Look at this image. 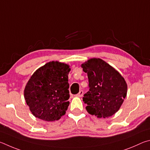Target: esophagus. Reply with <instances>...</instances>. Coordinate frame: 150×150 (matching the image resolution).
<instances>
[{"label":"esophagus","instance_id":"esophagus-1","mask_svg":"<svg viewBox=\"0 0 150 150\" xmlns=\"http://www.w3.org/2000/svg\"><path fill=\"white\" fill-rule=\"evenodd\" d=\"M83 90H80V91H79V93H78L77 95H76V96H78V97H82V96H83Z\"/></svg>","mask_w":150,"mask_h":150}]
</instances>
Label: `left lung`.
I'll return each mask as SVG.
<instances>
[{
  "mask_svg": "<svg viewBox=\"0 0 150 150\" xmlns=\"http://www.w3.org/2000/svg\"><path fill=\"white\" fill-rule=\"evenodd\" d=\"M82 67L89 81V91L83 98L88 113L99 118L113 115L127 96V84L124 78L101 59L88 60Z\"/></svg>",
  "mask_w": 150,
  "mask_h": 150,
  "instance_id": "8db88e82",
  "label": "left lung"
}]
</instances>
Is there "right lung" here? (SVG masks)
I'll use <instances>...</instances> for the list:
<instances>
[{
	"label": "right lung",
	"mask_w": 150,
	"mask_h": 150,
	"mask_svg": "<svg viewBox=\"0 0 150 150\" xmlns=\"http://www.w3.org/2000/svg\"><path fill=\"white\" fill-rule=\"evenodd\" d=\"M69 66L49 62L37 70L24 90V98L32 114L45 121L59 120L69 105Z\"/></svg>",
	"instance_id": "right-lung-1"
}]
</instances>
